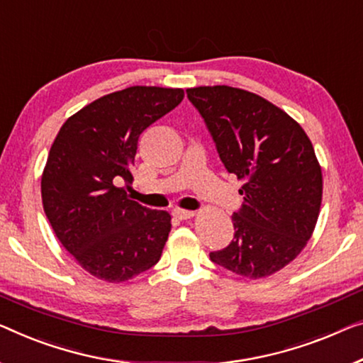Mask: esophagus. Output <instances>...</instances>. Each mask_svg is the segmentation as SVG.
Listing matches in <instances>:
<instances>
[{
    "label": "esophagus",
    "instance_id": "esophagus-1",
    "mask_svg": "<svg viewBox=\"0 0 363 363\" xmlns=\"http://www.w3.org/2000/svg\"><path fill=\"white\" fill-rule=\"evenodd\" d=\"M194 215H196V212H191V210H181V208L172 210V216L177 220H189L192 218Z\"/></svg>",
    "mask_w": 363,
    "mask_h": 363
}]
</instances>
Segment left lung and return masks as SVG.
Segmentation results:
<instances>
[{"instance_id": "1", "label": "left lung", "mask_w": 363, "mask_h": 363, "mask_svg": "<svg viewBox=\"0 0 363 363\" xmlns=\"http://www.w3.org/2000/svg\"><path fill=\"white\" fill-rule=\"evenodd\" d=\"M187 97L245 196L231 216L233 241L210 259L241 277H269L289 266L315 231L323 199L315 148L298 122L250 91L199 86Z\"/></svg>"}]
</instances>
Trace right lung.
Masks as SVG:
<instances>
[{
	"label": "right lung",
	"mask_w": 363,
	"mask_h": 363,
	"mask_svg": "<svg viewBox=\"0 0 363 363\" xmlns=\"http://www.w3.org/2000/svg\"><path fill=\"white\" fill-rule=\"evenodd\" d=\"M184 99L181 88L130 86L84 106L63 123L42 172V203L62 246L109 284L160 261L171 215L128 197L142 132Z\"/></svg>",
	"instance_id": "obj_1"
}]
</instances>
